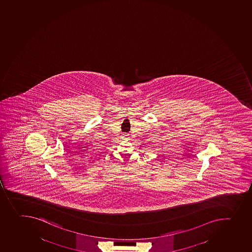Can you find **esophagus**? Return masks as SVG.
I'll use <instances>...</instances> for the list:
<instances>
[{
  "label": "esophagus",
  "mask_w": 252,
  "mask_h": 252,
  "mask_svg": "<svg viewBox=\"0 0 252 252\" xmlns=\"http://www.w3.org/2000/svg\"><path fill=\"white\" fill-rule=\"evenodd\" d=\"M122 138L123 139H128V138H129V136H128V134H123Z\"/></svg>",
  "instance_id": "obj_1"
}]
</instances>
